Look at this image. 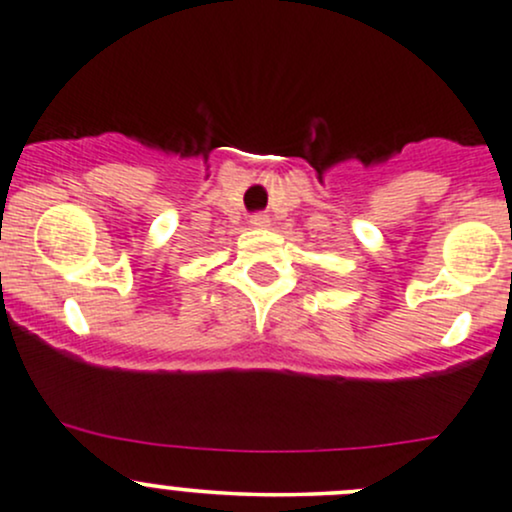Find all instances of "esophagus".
Returning a JSON list of instances; mask_svg holds the SVG:
<instances>
[{"label":"esophagus","instance_id":"1","mask_svg":"<svg viewBox=\"0 0 512 512\" xmlns=\"http://www.w3.org/2000/svg\"><path fill=\"white\" fill-rule=\"evenodd\" d=\"M250 223H252V228H267V225H270V215L257 213V215H252Z\"/></svg>","mask_w":512,"mask_h":512}]
</instances>
